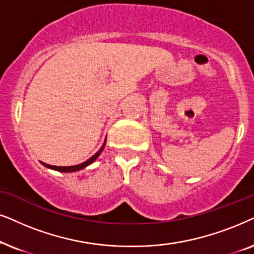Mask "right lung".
Masks as SVG:
<instances>
[{
  "label": "right lung",
  "mask_w": 254,
  "mask_h": 254,
  "mask_svg": "<svg viewBox=\"0 0 254 254\" xmlns=\"http://www.w3.org/2000/svg\"><path fill=\"white\" fill-rule=\"evenodd\" d=\"M107 140V138H106ZM106 140H104V143L102 145V147L100 148L99 151L96 152L95 154L93 155L92 158H89L88 160H86L84 162H82V164H79V165H75V166H52V165H49V164H45V162H42V164L44 165V166L50 168V170H53V171H58V172H62V173H72V172H77V171H81L83 170V168H86L87 166H89L90 164H93L94 161L96 160L97 158H99V155L102 153L103 148H104V145H106Z\"/></svg>",
  "instance_id": "1"
}]
</instances>
